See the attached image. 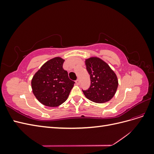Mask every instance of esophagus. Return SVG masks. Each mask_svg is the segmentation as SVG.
<instances>
[{
  "label": "esophagus",
  "instance_id": "obj_1",
  "mask_svg": "<svg viewBox=\"0 0 154 154\" xmlns=\"http://www.w3.org/2000/svg\"><path fill=\"white\" fill-rule=\"evenodd\" d=\"M75 82H76V83L77 85H79L80 83V80H79V79H77Z\"/></svg>",
  "mask_w": 154,
  "mask_h": 154
}]
</instances>
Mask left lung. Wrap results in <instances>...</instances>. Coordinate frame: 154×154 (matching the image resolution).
<instances>
[{"mask_svg": "<svg viewBox=\"0 0 154 154\" xmlns=\"http://www.w3.org/2000/svg\"><path fill=\"white\" fill-rule=\"evenodd\" d=\"M86 69L90 74L91 85L83 91L87 99L97 103L110 101L115 95L118 87L116 73L103 60L91 57L85 60Z\"/></svg>", "mask_w": 154, "mask_h": 154, "instance_id": "left-lung-1", "label": "left lung"}]
</instances>
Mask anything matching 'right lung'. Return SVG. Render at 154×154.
Listing matches in <instances>:
<instances>
[{
  "instance_id": "add662e5",
  "label": "right lung",
  "mask_w": 154,
  "mask_h": 154,
  "mask_svg": "<svg viewBox=\"0 0 154 154\" xmlns=\"http://www.w3.org/2000/svg\"><path fill=\"white\" fill-rule=\"evenodd\" d=\"M65 60L55 57L46 62L33 76L32 91L42 104L49 107L60 106L67 99L74 82L63 69Z\"/></svg>"
}]
</instances>
